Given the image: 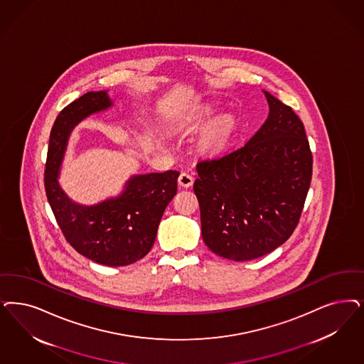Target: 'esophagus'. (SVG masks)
Segmentation results:
<instances>
[{"label": "esophagus", "mask_w": 364, "mask_h": 364, "mask_svg": "<svg viewBox=\"0 0 364 364\" xmlns=\"http://www.w3.org/2000/svg\"><path fill=\"white\" fill-rule=\"evenodd\" d=\"M193 184V177L188 172H183L181 175L178 176V186L184 187V188H189Z\"/></svg>", "instance_id": "esophagus-1"}]
</instances>
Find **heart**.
Here are the masks:
<instances>
[{"label": "heart", "instance_id": "1", "mask_svg": "<svg viewBox=\"0 0 364 364\" xmlns=\"http://www.w3.org/2000/svg\"><path fill=\"white\" fill-rule=\"evenodd\" d=\"M215 114L213 109H203L201 112H198V114H195L192 117V119L195 122H199V124H204L207 122L211 117ZM231 129H232V124H231V119L228 117H219L213 121L211 125L208 126V129L205 130L204 136H203V142L205 146L208 148H219L227 137L230 136L231 133Z\"/></svg>", "mask_w": 364, "mask_h": 364}]
</instances>
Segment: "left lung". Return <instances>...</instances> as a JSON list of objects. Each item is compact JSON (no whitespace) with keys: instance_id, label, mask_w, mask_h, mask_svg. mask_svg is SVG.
I'll return each mask as SVG.
<instances>
[{"instance_id":"left-lung-1","label":"left lung","mask_w":364,"mask_h":364,"mask_svg":"<svg viewBox=\"0 0 364 364\" xmlns=\"http://www.w3.org/2000/svg\"><path fill=\"white\" fill-rule=\"evenodd\" d=\"M269 115L237 151L198 164L193 191L201 237L231 261H250L293 234L312 178V153L300 118L264 91Z\"/></svg>"}]
</instances>
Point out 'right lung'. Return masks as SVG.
Returning a JSON list of instances; mask_svg holds the SVG:
<instances>
[{
	"instance_id": "obj_1",
	"label": "right lung",
	"mask_w": 364,
	"mask_h": 364,
	"mask_svg": "<svg viewBox=\"0 0 364 364\" xmlns=\"http://www.w3.org/2000/svg\"><path fill=\"white\" fill-rule=\"evenodd\" d=\"M107 90L88 91L64 107L52 126L46 193L64 237L79 254L105 266L144 258L156 240L164 211L177 192V171L130 176L122 191L95 204L73 200L59 183L68 139L83 119L113 107Z\"/></svg>"
}]
</instances>
